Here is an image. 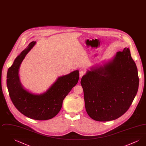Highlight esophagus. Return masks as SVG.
Returning <instances> with one entry per match:
<instances>
[{
    "mask_svg": "<svg viewBox=\"0 0 146 146\" xmlns=\"http://www.w3.org/2000/svg\"><path fill=\"white\" fill-rule=\"evenodd\" d=\"M79 73H80V78H81L82 76H83L84 75V74H85L84 72L82 71V70H81Z\"/></svg>",
    "mask_w": 146,
    "mask_h": 146,
    "instance_id": "esophagus-1",
    "label": "esophagus"
}]
</instances>
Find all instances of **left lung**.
<instances>
[{"instance_id": "8db88e82", "label": "left lung", "mask_w": 146, "mask_h": 146, "mask_svg": "<svg viewBox=\"0 0 146 146\" xmlns=\"http://www.w3.org/2000/svg\"><path fill=\"white\" fill-rule=\"evenodd\" d=\"M85 109L98 121L115 120L132 104L138 91L139 78L130 51L125 48L104 66L92 67L83 76Z\"/></svg>"}]
</instances>
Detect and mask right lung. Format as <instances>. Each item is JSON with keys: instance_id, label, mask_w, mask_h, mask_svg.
Here are the masks:
<instances>
[{"instance_id": "add662e5", "label": "right lung", "mask_w": 146, "mask_h": 146, "mask_svg": "<svg viewBox=\"0 0 146 146\" xmlns=\"http://www.w3.org/2000/svg\"><path fill=\"white\" fill-rule=\"evenodd\" d=\"M32 42L15 60L8 69L7 86L10 98L19 111L25 116L38 120L54 118L60 111L63 101L76 86L79 77V70L58 77L45 92L35 95L25 89L20 81L19 70L28 52L35 44Z\"/></svg>"}]
</instances>
